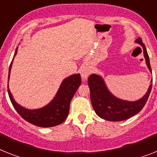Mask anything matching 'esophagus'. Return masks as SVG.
<instances>
[{"mask_svg":"<svg viewBox=\"0 0 157 157\" xmlns=\"http://www.w3.org/2000/svg\"><path fill=\"white\" fill-rule=\"evenodd\" d=\"M90 69H89V68H87V67H83L82 68H81V78H82V81H86L87 78H88V76H89V75L90 74Z\"/></svg>","mask_w":157,"mask_h":157,"instance_id":"34e87169","label":"esophagus"}]
</instances>
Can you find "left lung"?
<instances>
[{"label": "left lung", "instance_id": "1", "mask_svg": "<svg viewBox=\"0 0 157 157\" xmlns=\"http://www.w3.org/2000/svg\"><path fill=\"white\" fill-rule=\"evenodd\" d=\"M143 48L144 56L148 70L152 72L149 57L145 45L140 38L136 40ZM152 79L150 82L148 91L137 101H129L122 100L113 94L106 85L101 76L91 74L88 79V85L90 89V99L95 113L101 118L109 121H121L127 120L137 114L145 105L152 89Z\"/></svg>", "mask_w": 157, "mask_h": 157}]
</instances>
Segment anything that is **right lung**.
I'll return each mask as SVG.
<instances>
[{
	"label": "right lung",
	"instance_id": "add662e5",
	"mask_svg": "<svg viewBox=\"0 0 157 157\" xmlns=\"http://www.w3.org/2000/svg\"><path fill=\"white\" fill-rule=\"evenodd\" d=\"M17 48L18 47L16 48L13 58L9 65L8 77V93L14 109L23 119L38 127L49 128L62 124L68 115L69 106L72 97L81 84V75L80 73H76L64 79L55 97L45 106L36 109H26L20 105L14 100L13 96L12 95L9 88L10 72L14 57L17 53Z\"/></svg>",
	"mask_w": 157,
	"mask_h": 157
}]
</instances>
